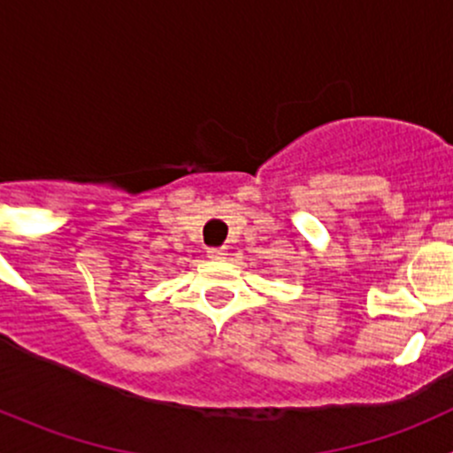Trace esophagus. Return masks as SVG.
Wrapping results in <instances>:
<instances>
[{
    "instance_id": "1",
    "label": "esophagus",
    "mask_w": 453,
    "mask_h": 453,
    "mask_svg": "<svg viewBox=\"0 0 453 453\" xmlns=\"http://www.w3.org/2000/svg\"><path fill=\"white\" fill-rule=\"evenodd\" d=\"M227 256L226 248H210L208 250V258L210 260H223Z\"/></svg>"
}]
</instances>
